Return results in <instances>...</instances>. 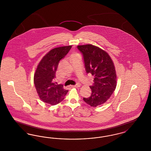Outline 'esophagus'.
Instances as JSON below:
<instances>
[{
  "label": "esophagus",
  "instance_id": "34e87169",
  "mask_svg": "<svg viewBox=\"0 0 151 151\" xmlns=\"http://www.w3.org/2000/svg\"><path fill=\"white\" fill-rule=\"evenodd\" d=\"M72 87H75V88H78L80 86V84H77L76 85H74V86H72Z\"/></svg>",
  "mask_w": 151,
  "mask_h": 151
}]
</instances>
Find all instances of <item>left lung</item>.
Wrapping results in <instances>:
<instances>
[{
    "instance_id": "1",
    "label": "left lung",
    "mask_w": 151,
    "mask_h": 151,
    "mask_svg": "<svg viewBox=\"0 0 151 151\" xmlns=\"http://www.w3.org/2000/svg\"><path fill=\"white\" fill-rule=\"evenodd\" d=\"M82 53L86 71L94 76L93 86H90L91 96L83 100L91 106L96 107L106 102L115 91L116 75L115 67L108 52L92 45H79Z\"/></svg>"
}]
</instances>
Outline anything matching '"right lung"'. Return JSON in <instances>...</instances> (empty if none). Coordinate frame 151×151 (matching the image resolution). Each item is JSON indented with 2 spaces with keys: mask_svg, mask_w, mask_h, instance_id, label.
<instances>
[{
  "mask_svg": "<svg viewBox=\"0 0 151 151\" xmlns=\"http://www.w3.org/2000/svg\"><path fill=\"white\" fill-rule=\"evenodd\" d=\"M72 46L54 48L41 59L34 75V83L40 99L45 103L55 105L64 100L68 92L62 85L54 82L59 61L65 57Z\"/></svg>",
  "mask_w": 151,
  "mask_h": 151,
  "instance_id": "1",
  "label": "right lung"
}]
</instances>
